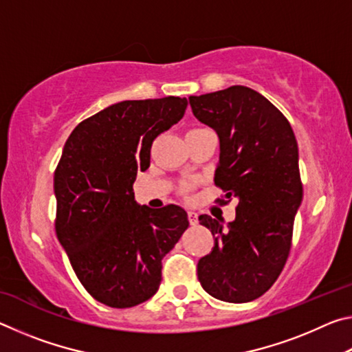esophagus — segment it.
<instances>
[{"instance_id": "obj_1", "label": "esophagus", "mask_w": 352, "mask_h": 352, "mask_svg": "<svg viewBox=\"0 0 352 352\" xmlns=\"http://www.w3.org/2000/svg\"><path fill=\"white\" fill-rule=\"evenodd\" d=\"M188 220L190 225H197L199 223V214L194 211H188Z\"/></svg>"}]
</instances>
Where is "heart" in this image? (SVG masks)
Instances as JSON below:
<instances>
[{
    "label": "heart",
    "mask_w": 352,
    "mask_h": 352,
    "mask_svg": "<svg viewBox=\"0 0 352 352\" xmlns=\"http://www.w3.org/2000/svg\"><path fill=\"white\" fill-rule=\"evenodd\" d=\"M190 188H192V184H190V183H184L183 184V190H189Z\"/></svg>",
    "instance_id": "heart-1"
}]
</instances>
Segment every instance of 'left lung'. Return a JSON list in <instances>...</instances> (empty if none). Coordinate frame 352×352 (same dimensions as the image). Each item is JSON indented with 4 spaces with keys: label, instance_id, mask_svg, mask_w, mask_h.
<instances>
[{
    "label": "left lung",
    "instance_id": "obj_1",
    "mask_svg": "<svg viewBox=\"0 0 352 352\" xmlns=\"http://www.w3.org/2000/svg\"><path fill=\"white\" fill-rule=\"evenodd\" d=\"M189 104L220 140L214 183L225 195L217 204L239 200L228 228L206 214L199 217L214 236L212 252L197 264L199 281L217 300L253 301L276 281L290 253L302 200L295 133L287 118L248 87L189 96Z\"/></svg>",
    "mask_w": 352,
    "mask_h": 352
}]
</instances>
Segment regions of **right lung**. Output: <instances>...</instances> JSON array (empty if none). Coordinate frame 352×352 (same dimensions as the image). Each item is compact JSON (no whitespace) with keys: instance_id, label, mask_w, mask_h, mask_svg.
<instances>
[{"instance_id":"obj_1","label":"right lung","mask_w":352,"mask_h":352,"mask_svg":"<svg viewBox=\"0 0 352 352\" xmlns=\"http://www.w3.org/2000/svg\"><path fill=\"white\" fill-rule=\"evenodd\" d=\"M186 98L122 100L77 126L54 172L56 234L80 284L110 307L155 295L162 259L189 226L178 205L138 206L133 182L153 140L184 115Z\"/></svg>"}]
</instances>
